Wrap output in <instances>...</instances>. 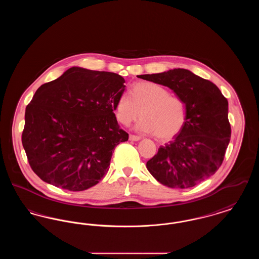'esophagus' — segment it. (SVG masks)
Masks as SVG:
<instances>
[{
    "label": "esophagus",
    "instance_id": "obj_1",
    "mask_svg": "<svg viewBox=\"0 0 259 259\" xmlns=\"http://www.w3.org/2000/svg\"><path fill=\"white\" fill-rule=\"evenodd\" d=\"M129 140H130V141H133V142H138V141L141 140V137H138V136L135 135H130L129 136Z\"/></svg>",
    "mask_w": 259,
    "mask_h": 259
}]
</instances>
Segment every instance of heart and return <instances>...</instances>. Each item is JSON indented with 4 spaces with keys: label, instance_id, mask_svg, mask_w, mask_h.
Instances as JSON below:
<instances>
[{
    "label": "heart",
    "instance_id": "1",
    "mask_svg": "<svg viewBox=\"0 0 259 259\" xmlns=\"http://www.w3.org/2000/svg\"><path fill=\"white\" fill-rule=\"evenodd\" d=\"M131 96L121 94L114 106L118 122L129 126L141 115L136 130L154 135L161 141L172 140L184 128L187 111L184 100L171 96L170 92L155 82L142 81L134 84Z\"/></svg>",
    "mask_w": 259,
    "mask_h": 259
}]
</instances>
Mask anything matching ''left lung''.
<instances>
[{
	"label": "left lung",
	"mask_w": 259,
	"mask_h": 259,
	"mask_svg": "<svg viewBox=\"0 0 259 259\" xmlns=\"http://www.w3.org/2000/svg\"><path fill=\"white\" fill-rule=\"evenodd\" d=\"M140 78L169 87L186 105L183 130L147 162L153 178L172 188H188L218 171L228 147L231 127L228 102L214 83L185 69L141 74Z\"/></svg>",
	"instance_id": "left-lung-1"
}]
</instances>
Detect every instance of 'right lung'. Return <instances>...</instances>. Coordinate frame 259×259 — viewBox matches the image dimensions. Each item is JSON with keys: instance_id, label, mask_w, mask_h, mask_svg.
Returning a JSON list of instances; mask_svg holds the SVG:
<instances>
[{"instance_id": "add662e5", "label": "right lung", "mask_w": 259, "mask_h": 259, "mask_svg": "<svg viewBox=\"0 0 259 259\" xmlns=\"http://www.w3.org/2000/svg\"><path fill=\"white\" fill-rule=\"evenodd\" d=\"M124 82L119 74L73 67L37 89L26 107L22 145L40 180L82 191L103 179L114 148L128 141L113 112Z\"/></svg>"}]
</instances>
